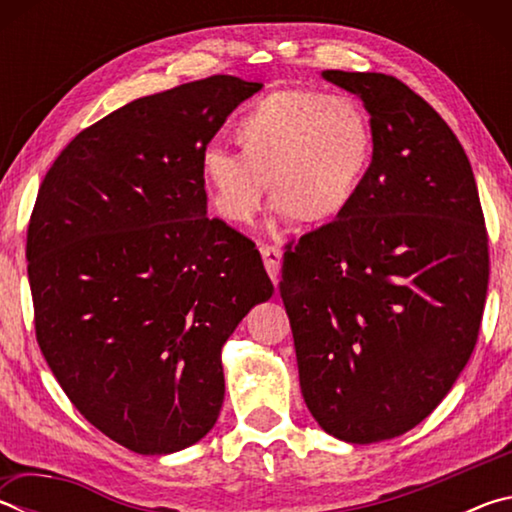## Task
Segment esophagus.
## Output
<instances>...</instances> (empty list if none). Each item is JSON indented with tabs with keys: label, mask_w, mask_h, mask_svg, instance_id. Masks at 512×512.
<instances>
[{
	"label": "esophagus",
	"mask_w": 512,
	"mask_h": 512,
	"mask_svg": "<svg viewBox=\"0 0 512 512\" xmlns=\"http://www.w3.org/2000/svg\"><path fill=\"white\" fill-rule=\"evenodd\" d=\"M262 259H264V266L268 275H271V280L277 282V277H280V264H282V250L277 246L271 244H262Z\"/></svg>",
	"instance_id": "34e87169"
}]
</instances>
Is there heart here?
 <instances>
[{
    "mask_svg": "<svg viewBox=\"0 0 512 512\" xmlns=\"http://www.w3.org/2000/svg\"><path fill=\"white\" fill-rule=\"evenodd\" d=\"M239 153L210 146L201 176L212 207L228 223L246 225L271 203L300 225L332 223L350 210L375 158L368 110L345 94L275 88L235 124Z\"/></svg>",
    "mask_w": 512,
    "mask_h": 512,
    "instance_id": "b5f03b06",
    "label": "heart"
}]
</instances>
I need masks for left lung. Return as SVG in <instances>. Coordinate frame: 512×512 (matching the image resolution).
<instances>
[{"label": "left lung", "instance_id": "8db88e82", "mask_svg": "<svg viewBox=\"0 0 512 512\" xmlns=\"http://www.w3.org/2000/svg\"><path fill=\"white\" fill-rule=\"evenodd\" d=\"M323 76L361 97L375 158L348 212L284 246L280 296L307 409L368 445L420 424L470 361L488 230L470 160L420 94L388 74Z\"/></svg>", "mask_w": 512, "mask_h": 512}]
</instances>
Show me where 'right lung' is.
I'll list each match as a JSON object with an SVG mask.
<instances>
[{"label":"right lung","mask_w":512,"mask_h":512,"mask_svg":"<svg viewBox=\"0 0 512 512\" xmlns=\"http://www.w3.org/2000/svg\"><path fill=\"white\" fill-rule=\"evenodd\" d=\"M262 83L216 74L131 101L51 164L27 232L36 339L110 440L171 454L219 418L221 348L273 296L253 241L207 216L201 158Z\"/></svg>","instance_id":"add662e5"}]
</instances>
